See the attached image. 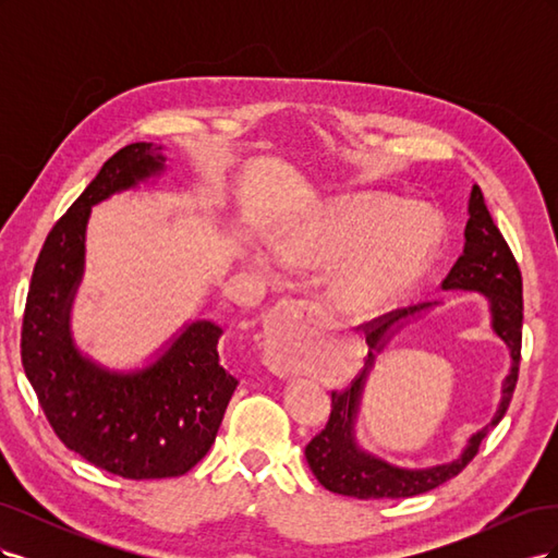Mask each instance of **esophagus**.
I'll return each mask as SVG.
<instances>
[{
    "instance_id": "obj_1",
    "label": "esophagus",
    "mask_w": 558,
    "mask_h": 558,
    "mask_svg": "<svg viewBox=\"0 0 558 558\" xmlns=\"http://www.w3.org/2000/svg\"><path fill=\"white\" fill-rule=\"evenodd\" d=\"M332 318L316 302H283L265 326V365L281 379L298 375L295 349L314 326H330Z\"/></svg>"
}]
</instances>
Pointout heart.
<instances>
[{"label":"heart","mask_w":558,"mask_h":558,"mask_svg":"<svg viewBox=\"0 0 558 558\" xmlns=\"http://www.w3.org/2000/svg\"><path fill=\"white\" fill-rule=\"evenodd\" d=\"M437 242L433 218L391 197L337 202L289 230L283 258L314 269H337L330 298L349 314H375L408 295L426 272ZM263 275L277 277L279 263L267 251H251Z\"/></svg>","instance_id":"heart-1"}]
</instances>
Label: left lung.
Listing matches in <instances>:
<instances>
[{"label": "left lung", "instance_id": "left-lung-1", "mask_svg": "<svg viewBox=\"0 0 558 558\" xmlns=\"http://www.w3.org/2000/svg\"><path fill=\"white\" fill-rule=\"evenodd\" d=\"M463 253L453 263L442 281V291H470L484 295L488 305V326L500 337L510 351V373L500 386V400L496 414L484 428L468 437L461 453L451 461L426 468H404L361 447L356 437V424L363 404V393L369 373L377 363V353L391 344L393 337L414 320L426 316L445 302H424L410 310H400L384 316L367 332V359L365 369L342 393H332V410L326 428L307 445L305 456L316 480L328 492L340 496L369 498H410L426 494L430 488L445 484L475 459L484 437L500 424L510 408L517 386L519 359H521V272L508 242L502 240L492 214L484 205L480 185H472L468 197V223L463 230Z\"/></svg>", "mask_w": 558, "mask_h": 558}]
</instances>
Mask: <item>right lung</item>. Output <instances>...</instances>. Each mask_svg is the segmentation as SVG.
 Masks as SVG:
<instances>
[{
    "mask_svg": "<svg viewBox=\"0 0 558 558\" xmlns=\"http://www.w3.org/2000/svg\"><path fill=\"white\" fill-rule=\"evenodd\" d=\"M162 146L137 142L111 156L48 232L32 272L21 356L60 440L125 480L181 477L211 449L238 379L218 363L223 328L183 324L142 367L116 369L81 351L72 310L86 272V228L99 202L156 183Z\"/></svg>",
    "mask_w": 558,
    "mask_h": 558,
    "instance_id": "obj_1",
    "label": "right lung"
}]
</instances>
